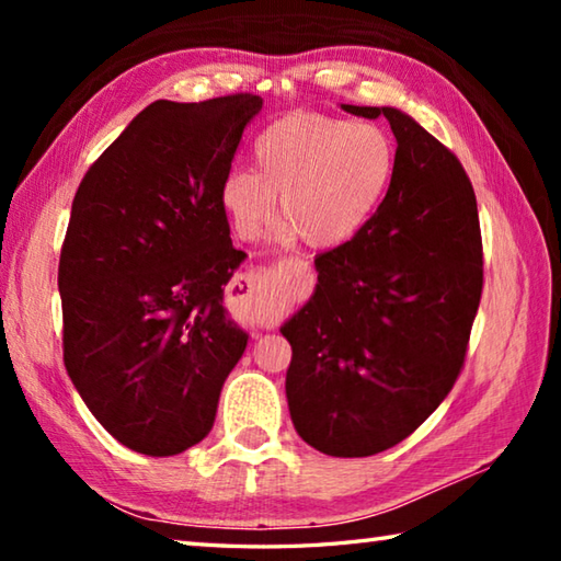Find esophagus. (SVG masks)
<instances>
[{"instance_id": "1", "label": "esophagus", "mask_w": 561, "mask_h": 561, "mask_svg": "<svg viewBox=\"0 0 561 561\" xmlns=\"http://www.w3.org/2000/svg\"><path fill=\"white\" fill-rule=\"evenodd\" d=\"M247 287H250V291H254V294L260 291V284H257V279H252V277H247Z\"/></svg>"}]
</instances>
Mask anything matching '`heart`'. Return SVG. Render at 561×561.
Here are the masks:
<instances>
[{
    "instance_id": "heart-1",
    "label": "heart",
    "mask_w": 561,
    "mask_h": 561,
    "mask_svg": "<svg viewBox=\"0 0 561 561\" xmlns=\"http://www.w3.org/2000/svg\"><path fill=\"white\" fill-rule=\"evenodd\" d=\"M252 170H232L222 183V207L242 240L264 230L277 195L282 213L311 247L354 237L381 205L396 170V146L368 123L324 116H287L254 144Z\"/></svg>"
}]
</instances>
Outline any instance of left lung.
I'll return each instance as SVG.
<instances>
[{
	"instance_id": "left-lung-1",
	"label": "left lung",
	"mask_w": 561,
	"mask_h": 561,
	"mask_svg": "<svg viewBox=\"0 0 561 561\" xmlns=\"http://www.w3.org/2000/svg\"><path fill=\"white\" fill-rule=\"evenodd\" d=\"M344 111L388 118L396 170L368 222L314 260V297L282 334L301 440L366 458L405 440L458 381L482 297V234L450 148L396 108Z\"/></svg>"
}]
</instances>
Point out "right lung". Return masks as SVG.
<instances>
[{
	"label": "right lung",
	"mask_w": 561,
	"mask_h": 561,
	"mask_svg": "<svg viewBox=\"0 0 561 561\" xmlns=\"http://www.w3.org/2000/svg\"><path fill=\"white\" fill-rule=\"evenodd\" d=\"M260 108L254 93L150 103L76 190L59 260L64 364L96 421L136 453L201 443L244 354L222 309L244 260L222 183Z\"/></svg>",
	"instance_id": "1"
}]
</instances>
